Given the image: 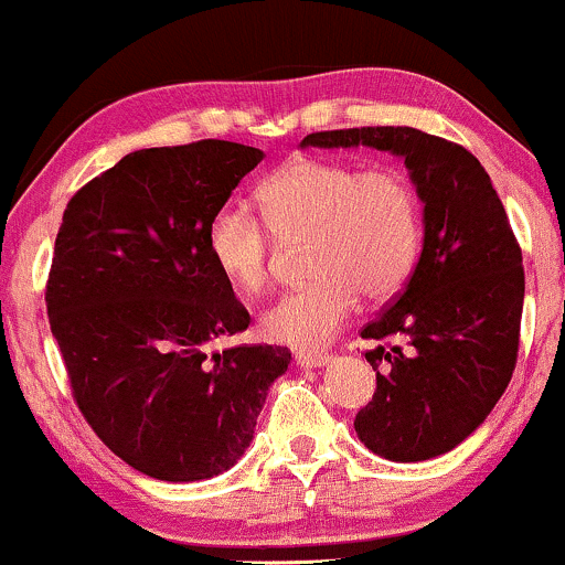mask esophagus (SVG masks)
<instances>
[{
  "label": "esophagus",
  "instance_id": "esophagus-1",
  "mask_svg": "<svg viewBox=\"0 0 565 565\" xmlns=\"http://www.w3.org/2000/svg\"><path fill=\"white\" fill-rule=\"evenodd\" d=\"M328 362H330V356L322 354V351H296V364L303 370L324 367Z\"/></svg>",
  "mask_w": 565,
  "mask_h": 565
}]
</instances>
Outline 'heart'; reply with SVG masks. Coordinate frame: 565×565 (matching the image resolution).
Here are the masks:
<instances>
[{
    "label": "heart",
    "mask_w": 565,
    "mask_h": 565,
    "mask_svg": "<svg viewBox=\"0 0 565 565\" xmlns=\"http://www.w3.org/2000/svg\"><path fill=\"white\" fill-rule=\"evenodd\" d=\"M256 201L277 237L309 235L311 280L264 311L269 341L320 349L364 294L373 301L407 282L423 243V211L413 179L396 166L338 158H294L258 184ZM211 262L232 288L256 296L269 280V231L243 205L216 209L205 227Z\"/></svg>",
    "instance_id": "1"
}]
</instances>
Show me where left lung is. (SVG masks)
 Masks as SVG:
<instances>
[{
	"mask_svg": "<svg viewBox=\"0 0 565 565\" xmlns=\"http://www.w3.org/2000/svg\"><path fill=\"white\" fill-rule=\"evenodd\" d=\"M402 158L423 203V250L404 294L362 330L402 338L364 354L377 388L354 428L370 452L423 462L452 452L505 394L519 354L521 248L479 158L413 126L317 131L301 148Z\"/></svg>",
	"mask_w": 565,
	"mask_h": 565,
	"instance_id": "1",
	"label": "left lung"
}]
</instances>
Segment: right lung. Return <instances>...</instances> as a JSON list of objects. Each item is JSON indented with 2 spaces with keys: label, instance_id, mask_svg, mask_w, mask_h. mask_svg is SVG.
Masks as SVG:
<instances>
[{
  "label": "right lung",
  "instance_id": "add662e5",
  "mask_svg": "<svg viewBox=\"0 0 565 565\" xmlns=\"http://www.w3.org/2000/svg\"><path fill=\"white\" fill-rule=\"evenodd\" d=\"M262 158L224 139L145 148L63 214L46 282L52 335L86 423L150 479L203 481L235 466L290 364L282 347L209 351L250 315L211 262L205 227Z\"/></svg>",
  "mask_w": 565,
  "mask_h": 565
}]
</instances>
